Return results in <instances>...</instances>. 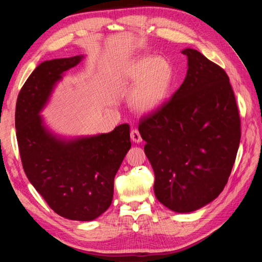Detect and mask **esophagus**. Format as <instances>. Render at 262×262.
Listing matches in <instances>:
<instances>
[{
	"label": "esophagus",
	"instance_id": "34e87169",
	"mask_svg": "<svg viewBox=\"0 0 262 262\" xmlns=\"http://www.w3.org/2000/svg\"><path fill=\"white\" fill-rule=\"evenodd\" d=\"M130 137H131V140L134 142V143H141V142H142V138L140 136V132L137 129H133L131 131Z\"/></svg>",
	"mask_w": 262,
	"mask_h": 262
}]
</instances>
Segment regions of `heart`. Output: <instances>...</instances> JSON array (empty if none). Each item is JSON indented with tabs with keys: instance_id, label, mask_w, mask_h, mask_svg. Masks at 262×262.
<instances>
[{
	"instance_id": "b5f03b06",
	"label": "heart",
	"mask_w": 262,
	"mask_h": 262,
	"mask_svg": "<svg viewBox=\"0 0 262 262\" xmlns=\"http://www.w3.org/2000/svg\"><path fill=\"white\" fill-rule=\"evenodd\" d=\"M126 82L136 83L130 93L129 104L140 114L160 109L167 99L175 80L169 60L164 57H142L124 69Z\"/></svg>"
}]
</instances>
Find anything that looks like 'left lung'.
<instances>
[{"instance_id":"1","label":"left lung","mask_w":262,"mask_h":262,"mask_svg":"<svg viewBox=\"0 0 262 262\" xmlns=\"http://www.w3.org/2000/svg\"><path fill=\"white\" fill-rule=\"evenodd\" d=\"M184 83L139 132L155 175L154 192L166 208L189 213L216 199L228 180L241 141V120L225 71L186 48Z\"/></svg>"}]
</instances>
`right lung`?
Wrapping results in <instances>:
<instances>
[{
  "label": "right lung",
  "instance_id": "right-lung-1",
  "mask_svg": "<svg viewBox=\"0 0 262 262\" xmlns=\"http://www.w3.org/2000/svg\"><path fill=\"white\" fill-rule=\"evenodd\" d=\"M84 55L40 63L21 87L15 128L23 167L30 184L60 216L93 221L112 204L114 180L131 147L130 126L109 133L64 137L40 115L67 71Z\"/></svg>",
  "mask_w": 262,
  "mask_h": 262
}]
</instances>
